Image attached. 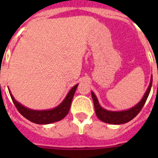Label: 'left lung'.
<instances>
[{
	"label": "left lung",
	"instance_id": "8db88e82",
	"mask_svg": "<svg viewBox=\"0 0 158 158\" xmlns=\"http://www.w3.org/2000/svg\"><path fill=\"white\" fill-rule=\"evenodd\" d=\"M152 77L151 79L149 87L146 90V94H145L142 100L132 108L126 110V111H122V112H112V111H107V110L103 109L102 107L99 105L98 100L96 98V96H95V94L91 92L96 116L102 122L111 123V124H122V123L129 122L130 120H132L140 112V110L142 109V107L144 106L146 100H147V97L149 96L151 88H152Z\"/></svg>",
	"mask_w": 158,
	"mask_h": 158
}]
</instances>
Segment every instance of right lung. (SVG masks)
Returning a JSON list of instances; mask_svg holds the SVG:
<instances>
[{"label":"right lung","instance_id":"obj_1","mask_svg":"<svg viewBox=\"0 0 158 158\" xmlns=\"http://www.w3.org/2000/svg\"><path fill=\"white\" fill-rule=\"evenodd\" d=\"M77 87H78V85L73 87L68 94V96H66L64 101L58 106H56L54 109L45 110V111H35V110L28 109L22 106L20 103L18 102L13 98L12 94H10V96L12 97V102L14 103L16 108L25 118L33 123H38V124H46V123L57 122L67 116V114L69 113V109H70L73 97L75 93Z\"/></svg>","mask_w":158,"mask_h":158}]
</instances>
